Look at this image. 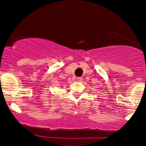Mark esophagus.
Listing matches in <instances>:
<instances>
[{"label": "esophagus", "instance_id": "1", "mask_svg": "<svg viewBox=\"0 0 146 146\" xmlns=\"http://www.w3.org/2000/svg\"><path fill=\"white\" fill-rule=\"evenodd\" d=\"M82 80H83L82 77H78V78H77V80H78V82L82 81Z\"/></svg>", "mask_w": 146, "mask_h": 146}]
</instances>
